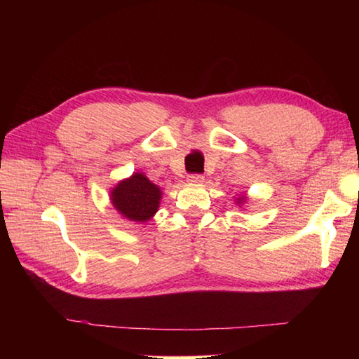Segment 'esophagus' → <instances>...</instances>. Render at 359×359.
Here are the masks:
<instances>
[{
	"label": "esophagus",
	"instance_id": "1",
	"mask_svg": "<svg viewBox=\"0 0 359 359\" xmlns=\"http://www.w3.org/2000/svg\"><path fill=\"white\" fill-rule=\"evenodd\" d=\"M188 182H191V184H203L204 177L201 174H191L190 177H188Z\"/></svg>",
	"mask_w": 359,
	"mask_h": 359
}]
</instances>
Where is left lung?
Returning a JSON list of instances; mask_svg holds the SVG:
<instances>
[{"instance_id": "1", "label": "left lung", "mask_w": 359, "mask_h": 359, "mask_svg": "<svg viewBox=\"0 0 359 359\" xmlns=\"http://www.w3.org/2000/svg\"><path fill=\"white\" fill-rule=\"evenodd\" d=\"M234 199H236V205H239V208H244V205L247 204L248 196H247V194H241V196L234 198Z\"/></svg>"}]
</instances>
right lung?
Here are the masks:
<instances>
[{"label":"right lung","instance_id":"1","mask_svg":"<svg viewBox=\"0 0 359 359\" xmlns=\"http://www.w3.org/2000/svg\"><path fill=\"white\" fill-rule=\"evenodd\" d=\"M109 198L125 220L145 224L160 209L163 191L144 172H133L112 187Z\"/></svg>","mask_w":359,"mask_h":359}]
</instances>
